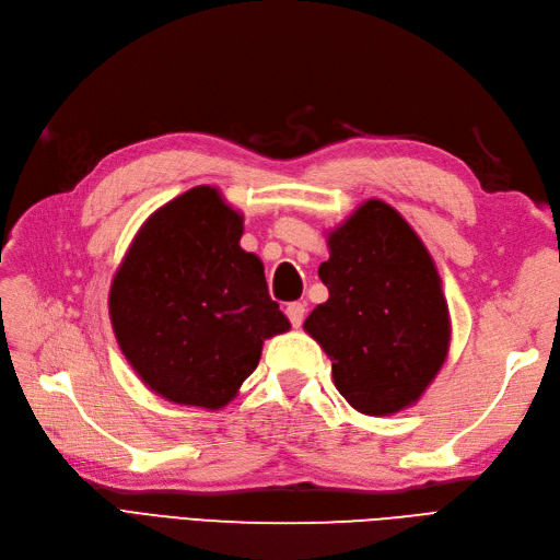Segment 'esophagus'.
Instances as JSON below:
<instances>
[{"instance_id": "obj_1", "label": "esophagus", "mask_w": 560, "mask_h": 560, "mask_svg": "<svg viewBox=\"0 0 560 560\" xmlns=\"http://www.w3.org/2000/svg\"><path fill=\"white\" fill-rule=\"evenodd\" d=\"M284 313H287V317H290V323L294 327H301V323H304V315H306V306L301 304V301H294V304H287Z\"/></svg>"}]
</instances>
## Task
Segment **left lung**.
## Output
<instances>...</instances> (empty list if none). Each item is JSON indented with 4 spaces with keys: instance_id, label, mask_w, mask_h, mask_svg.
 <instances>
[{
    "instance_id": "8db88e82",
    "label": "left lung",
    "mask_w": 560,
    "mask_h": 560,
    "mask_svg": "<svg viewBox=\"0 0 560 560\" xmlns=\"http://www.w3.org/2000/svg\"><path fill=\"white\" fill-rule=\"evenodd\" d=\"M317 276L329 290L304 329L331 360L353 410L388 417L412 407L441 372L452 325L427 245L384 200L362 202L327 233Z\"/></svg>"
}]
</instances>
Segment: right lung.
<instances>
[{"label":"right lung","mask_w":560,"mask_h":560,"mask_svg":"<svg viewBox=\"0 0 560 560\" xmlns=\"http://www.w3.org/2000/svg\"><path fill=\"white\" fill-rule=\"evenodd\" d=\"M243 223L219 188L195 186L143 221L110 282L119 349L164 400L221 410L290 329L261 259L240 247Z\"/></svg>","instance_id":"add662e5"}]
</instances>
